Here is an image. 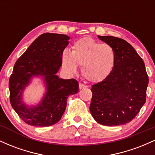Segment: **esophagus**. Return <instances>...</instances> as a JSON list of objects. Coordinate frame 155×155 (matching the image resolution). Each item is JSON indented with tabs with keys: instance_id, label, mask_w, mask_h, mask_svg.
I'll list each match as a JSON object with an SVG mask.
<instances>
[{
	"instance_id": "1",
	"label": "esophagus",
	"mask_w": 155,
	"mask_h": 155,
	"mask_svg": "<svg viewBox=\"0 0 155 155\" xmlns=\"http://www.w3.org/2000/svg\"><path fill=\"white\" fill-rule=\"evenodd\" d=\"M86 87H87V85L84 84H82V83H79V89H80V90H82V89L86 88Z\"/></svg>"
}]
</instances>
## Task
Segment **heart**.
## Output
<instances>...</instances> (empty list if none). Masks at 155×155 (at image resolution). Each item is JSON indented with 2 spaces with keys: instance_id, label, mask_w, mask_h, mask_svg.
<instances>
[{
  "instance_id": "b5f03b06",
  "label": "heart",
  "mask_w": 155,
  "mask_h": 155,
  "mask_svg": "<svg viewBox=\"0 0 155 155\" xmlns=\"http://www.w3.org/2000/svg\"><path fill=\"white\" fill-rule=\"evenodd\" d=\"M116 62L113 47L101 44L91 37L80 38L74 43L71 52L64 50L62 54L63 66L70 74H75L78 65L87 81L98 82L111 74Z\"/></svg>"
}]
</instances>
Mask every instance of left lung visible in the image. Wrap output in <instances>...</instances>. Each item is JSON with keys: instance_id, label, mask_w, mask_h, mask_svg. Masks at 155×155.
<instances>
[{"instance_id": "1", "label": "left lung", "mask_w": 155, "mask_h": 155, "mask_svg": "<svg viewBox=\"0 0 155 155\" xmlns=\"http://www.w3.org/2000/svg\"><path fill=\"white\" fill-rule=\"evenodd\" d=\"M98 38L113 47L116 62L111 74L92 86L90 111L96 122L103 125L128 123L146 102L149 77L145 64L124 39L109 35H98Z\"/></svg>"}]
</instances>
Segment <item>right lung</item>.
<instances>
[{"label":"right lung","instance_id":"1","mask_svg":"<svg viewBox=\"0 0 155 155\" xmlns=\"http://www.w3.org/2000/svg\"><path fill=\"white\" fill-rule=\"evenodd\" d=\"M69 39L66 35L44 33L16 62L8 82L10 103L19 117L29 125L47 127L56 124L65 112L68 97L79 91L76 79H60L56 75ZM38 75L43 77L47 92L40 104L29 107L23 103L22 92L31 78Z\"/></svg>","mask_w":155,"mask_h":155}]
</instances>
